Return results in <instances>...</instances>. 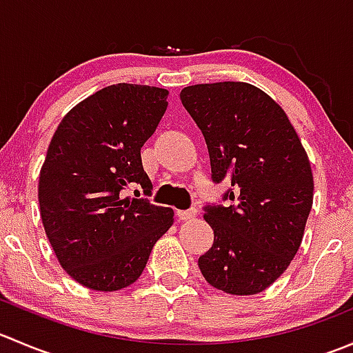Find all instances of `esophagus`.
Masks as SVG:
<instances>
[{
    "label": "esophagus",
    "instance_id": "obj_1",
    "mask_svg": "<svg viewBox=\"0 0 353 353\" xmlns=\"http://www.w3.org/2000/svg\"><path fill=\"white\" fill-rule=\"evenodd\" d=\"M177 215H179L181 220H184V222H188V220H194L198 216V210L196 208H190V210H179L177 212Z\"/></svg>",
    "mask_w": 353,
    "mask_h": 353
}]
</instances>
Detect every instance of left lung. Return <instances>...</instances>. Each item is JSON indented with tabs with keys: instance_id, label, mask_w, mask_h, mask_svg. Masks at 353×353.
<instances>
[{
	"instance_id": "8db88e82",
	"label": "left lung",
	"mask_w": 353,
	"mask_h": 353,
	"mask_svg": "<svg viewBox=\"0 0 353 353\" xmlns=\"http://www.w3.org/2000/svg\"><path fill=\"white\" fill-rule=\"evenodd\" d=\"M181 102L205 137L213 181L234 186L223 196L234 205L206 208L215 239L199 270L227 294H259L301 248L314 196L309 157L285 110L254 85H191Z\"/></svg>"
}]
</instances>
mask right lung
<instances>
[{
  "label": "right lung",
  "mask_w": 353,
  "mask_h": 353,
  "mask_svg": "<svg viewBox=\"0 0 353 353\" xmlns=\"http://www.w3.org/2000/svg\"><path fill=\"white\" fill-rule=\"evenodd\" d=\"M165 88L109 85L74 105L49 143L39 176L46 236L80 285L116 292L140 279L174 210L123 198L131 183L150 193L141 147L167 109Z\"/></svg>",
  "instance_id": "obj_1"
}]
</instances>
